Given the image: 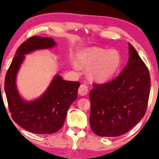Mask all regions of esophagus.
<instances>
[{"instance_id":"esophagus-1","label":"esophagus","mask_w":159,"mask_h":159,"mask_svg":"<svg viewBox=\"0 0 159 159\" xmlns=\"http://www.w3.org/2000/svg\"><path fill=\"white\" fill-rule=\"evenodd\" d=\"M88 92V87L86 85V84H82L80 85L79 90H78V93L80 95L82 96H84V95H87V93Z\"/></svg>"}]
</instances>
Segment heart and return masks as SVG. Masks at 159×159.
<instances>
[{"label":"heart","mask_w":159,"mask_h":159,"mask_svg":"<svg viewBox=\"0 0 159 159\" xmlns=\"http://www.w3.org/2000/svg\"><path fill=\"white\" fill-rule=\"evenodd\" d=\"M82 66L91 69L90 75L98 82L108 81L114 77L121 65L120 54L116 50H106L92 47L82 52L78 56Z\"/></svg>","instance_id":"b5f03b06"}]
</instances>
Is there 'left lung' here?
Segmentation results:
<instances>
[{"label": "left lung", "instance_id": "1", "mask_svg": "<svg viewBox=\"0 0 159 159\" xmlns=\"http://www.w3.org/2000/svg\"><path fill=\"white\" fill-rule=\"evenodd\" d=\"M129 60L120 75L104 84H93L90 125L95 134L117 137L134 127L144 116L151 80L146 65L129 43Z\"/></svg>", "mask_w": 159, "mask_h": 159}]
</instances>
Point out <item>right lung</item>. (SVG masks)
Returning a JSON list of instances; mask_svg holds the SVG:
<instances>
[{
    "label": "right lung",
    "instance_id": "right-lung-1",
    "mask_svg": "<svg viewBox=\"0 0 159 159\" xmlns=\"http://www.w3.org/2000/svg\"><path fill=\"white\" fill-rule=\"evenodd\" d=\"M51 38L33 36L16 50L6 73L4 88L8 108L14 121L27 131L35 134H51L62 127L69 106L77 98L79 82L66 81L56 75L44 93L38 99L25 101L17 90L16 75L25 55L32 51L53 48Z\"/></svg>",
    "mask_w": 159,
    "mask_h": 159
}]
</instances>
